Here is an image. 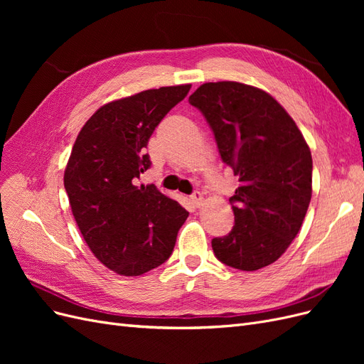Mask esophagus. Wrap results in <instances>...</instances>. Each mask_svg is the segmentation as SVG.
<instances>
[{"mask_svg": "<svg viewBox=\"0 0 364 364\" xmlns=\"http://www.w3.org/2000/svg\"><path fill=\"white\" fill-rule=\"evenodd\" d=\"M190 199H191L193 205H194V206H197V208H199V206L203 203V196H202V193H199V191L193 193Z\"/></svg>", "mask_w": 364, "mask_h": 364, "instance_id": "1", "label": "esophagus"}]
</instances>
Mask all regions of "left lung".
Segmentation results:
<instances>
[{
    "label": "left lung",
    "instance_id": "left-lung-1",
    "mask_svg": "<svg viewBox=\"0 0 364 364\" xmlns=\"http://www.w3.org/2000/svg\"><path fill=\"white\" fill-rule=\"evenodd\" d=\"M188 102L205 117L220 156L240 182L229 199L235 225L213 238L215 257L238 270L266 267L302 226L311 200L310 147L285 109L258 87L203 83Z\"/></svg>",
    "mask_w": 364,
    "mask_h": 364
}]
</instances>
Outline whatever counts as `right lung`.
I'll return each instance as SVG.
<instances>
[{"instance_id": "add662e5", "label": "right lung", "mask_w": 364, "mask_h": 364, "mask_svg": "<svg viewBox=\"0 0 364 364\" xmlns=\"http://www.w3.org/2000/svg\"><path fill=\"white\" fill-rule=\"evenodd\" d=\"M190 87L164 86L107 103L74 142L63 176L73 215L95 258L123 277L167 261L188 217L139 178L151 165L146 149L153 130Z\"/></svg>"}]
</instances>
